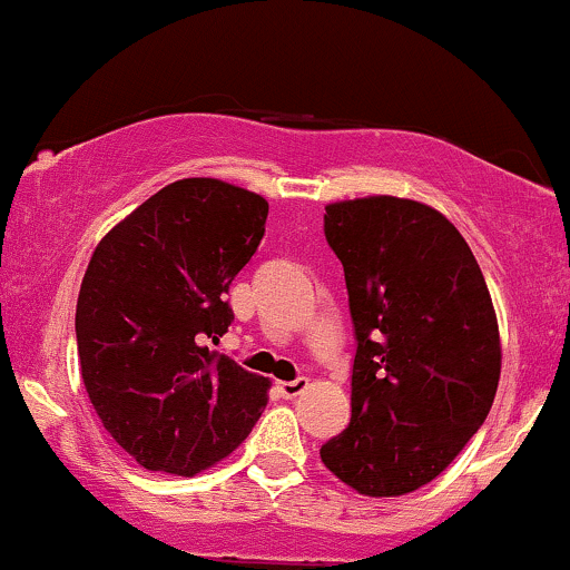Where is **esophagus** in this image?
Instances as JSON below:
<instances>
[{"label":"esophagus","instance_id":"esophagus-1","mask_svg":"<svg viewBox=\"0 0 570 570\" xmlns=\"http://www.w3.org/2000/svg\"><path fill=\"white\" fill-rule=\"evenodd\" d=\"M307 385H311V383H307V377H297V381H284V383H278L276 389H278V394L284 396V399H294V396L303 394Z\"/></svg>","mask_w":570,"mask_h":570}]
</instances>
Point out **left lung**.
I'll return each mask as SVG.
<instances>
[{
  "label": "left lung",
  "mask_w": 570,
  "mask_h": 570,
  "mask_svg": "<svg viewBox=\"0 0 570 570\" xmlns=\"http://www.w3.org/2000/svg\"><path fill=\"white\" fill-rule=\"evenodd\" d=\"M356 337L351 423L322 444L337 480L404 495L450 466L485 423L501 375L499 324L463 235L417 200L326 206Z\"/></svg>",
  "instance_id": "1"
}]
</instances>
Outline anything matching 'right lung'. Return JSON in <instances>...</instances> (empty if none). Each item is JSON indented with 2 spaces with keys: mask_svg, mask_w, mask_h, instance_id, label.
Here are the masks:
<instances>
[{
  "mask_svg": "<svg viewBox=\"0 0 570 570\" xmlns=\"http://www.w3.org/2000/svg\"><path fill=\"white\" fill-rule=\"evenodd\" d=\"M267 200L179 179L96 246L77 297L82 383L115 442L149 472L193 476L263 415L265 377L208 348L233 324L225 294L265 235Z\"/></svg>",
  "mask_w": 570,
  "mask_h": 570,
  "instance_id": "1",
  "label": "right lung"
}]
</instances>
